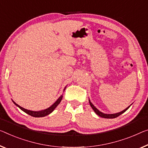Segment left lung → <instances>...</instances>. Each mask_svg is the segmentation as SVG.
I'll list each match as a JSON object with an SVG mask.
<instances>
[{"label": "left lung", "instance_id": "obj_1", "mask_svg": "<svg viewBox=\"0 0 148 148\" xmlns=\"http://www.w3.org/2000/svg\"><path fill=\"white\" fill-rule=\"evenodd\" d=\"M88 101H89V104L90 106H91V108L93 109V110L95 111V112L97 114V115H99V116H101L102 118H104V119H114V118H116L119 116L121 115L122 114H123L124 112H126V111L128 110V109L129 108L130 106L131 105H130L128 107H127L126 109H124V110L121 111V112H118V113H115V114H104L103 112H102L100 111L99 110H98V109L95 107V106L93 105V104L90 102V101L89 99H88Z\"/></svg>", "mask_w": 148, "mask_h": 148}]
</instances>
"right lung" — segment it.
Segmentation results:
<instances>
[{
	"mask_svg": "<svg viewBox=\"0 0 148 148\" xmlns=\"http://www.w3.org/2000/svg\"><path fill=\"white\" fill-rule=\"evenodd\" d=\"M66 87H65L64 88V89H63V91H65V88H66ZM62 98H63V95H61V96L58 98V100H57L55 103L52 104L51 106H49V108H47L46 109H44V110H39V111H33V110H27V109H26V108H24L23 107H21V106H19L18 104L16 103L14 101H12V102L16 106H17L18 107L20 108L22 111H24V112H26V114H28L30 115L33 117L38 118V117H44V116H45L49 114H51L54 110H55V108L57 107V106H58V104L60 103L61 100H62Z\"/></svg>",
	"mask_w": 148,
	"mask_h": 148,
	"instance_id": "right-lung-1",
	"label": "right lung"
}]
</instances>
